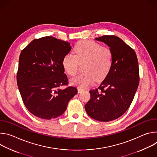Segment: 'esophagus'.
<instances>
[{
    "mask_svg": "<svg viewBox=\"0 0 157 157\" xmlns=\"http://www.w3.org/2000/svg\"><path fill=\"white\" fill-rule=\"evenodd\" d=\"M83 91H84L83 89L80 88V87H78V93H82Z\"/></svg>",
    "mask_w": 157,
    "mask_h": 157,
    "instance_id": "esophagus-1",
    "label": "esophagus"
}]
</instances>
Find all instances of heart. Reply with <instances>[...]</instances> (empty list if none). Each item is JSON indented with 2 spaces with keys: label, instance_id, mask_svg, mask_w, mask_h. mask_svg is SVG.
Returning a JSON list of instances; mask_svg holds the SVG:
<instances>
[{
  "label": "heart",
  "instance_id": "1",
  "mask_svg": "<svg viewBox=\"0 0 157 157\" xmlns=\"http://www.w3.org/2000/svg\"><path fill=\"white\" fill-rule=\"evenodd\" d=\"M75 55H66L62 61L64 71L70 76L75 75L79 64H84V73L71 79L73 85L85 88L103 81L109 73L113 63V53L108 47H102L94 41L79 42L75 48Z\"/></svg>",
  "mask_w": 157,
  "mask_h": 157
}]
</instances>
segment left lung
<instances>
[{"label": "left lung", "instance_id": "obj_1", "mask_svg": "<svg viewBox=\"0 0 157 157\" xmlns=\"http://www.w3.org/2000/svg\"><path fill=\"white\" fill-rule=\"evenodd\" d=\"M113 53L112 68L98 89L89 91L91 99L85 105L87 114L101 122L122 116L130 107L139 84V63L136 52L114 35L96 38Z\"/></svg>", "mask_w": 157, "mask_h": 157}]
</instances>
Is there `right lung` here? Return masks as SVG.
Here are the masks:
<instances>
[{
  "label": "right lung",
  "mask_w": 157,
  "mask_h": 157,
  "mask_svg": "<svg viewBox=\"0 0 157 157\" xmlns=\"http://www.w3.org/2000/svg\"><path fill=\"white\" fill-rule=\"evenodd\" d=\"M70 43L48 36L35 39L21 52L17 81L23 102L33 115L52 119L62 115L78 93L75 87L64 89L68 79L63 67Z\"/></svg>",
  "instance_id": "obj_1"
}]
</instances>
